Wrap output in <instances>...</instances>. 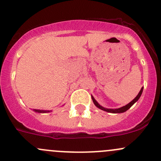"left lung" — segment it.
Returning a JSON list of instances; mask_svg holds the SVG:
<instances>
[{
    "mask_svg": "<svg viewBox=\"0 0 161 161\" xmlns=\"http://www.w3.org/2000/svg\"><path fill=\"white\" fill-rule=\"evenodd\" d=\"M142 90H143V87H142L141 90H140V92H139V94H137L136 97L135 98H134L133 100L132 101V102H130V103L127 104L126 105L123 106V107L119 108H106L102 107V105H99V104L97 103V101H96L95 99H94V97H93V96H92V100H93V102H94V105H95L96 107H97V108H98L102 109V110L105 111V112H110V113H122V112H126V111L128 110V109H130V108L132 107V106L134 104H135L136 102L137 101L139 100V99H140V96H141V94H142Z\"/></svg>",
    "mask_w": 161,
    "mask_h": 161,
    "instance_id": "1",
    "label": "left lung"
}]
</instances>
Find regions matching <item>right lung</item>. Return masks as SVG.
Listing matches in <instances>:
<instances>
[{"instance_id":"1","label":"right lung","mask_w":161,"mask_h":161,"mask_svg":"<svg viewBox=\"0 0 161 161\" xmlns=\"http://www.w3.org/2000/svg\"><path fill=\"white\" fill-rule=\"evenodd\" d=\"M34 112H39V113H46V112H49L51 111H46V110H39V109H34Z\"/></svg>"}]
</instances>
